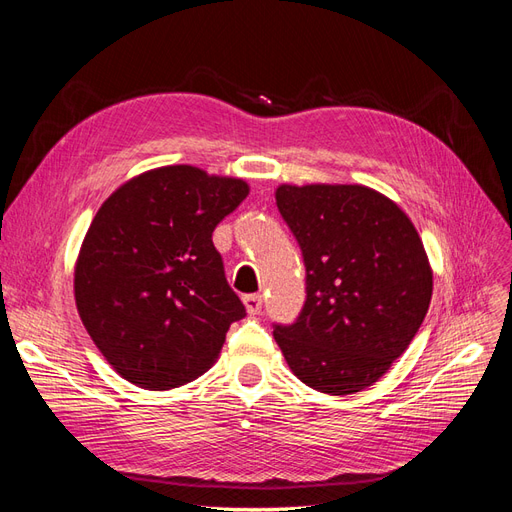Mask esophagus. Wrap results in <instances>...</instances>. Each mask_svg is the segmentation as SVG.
<instances>
[{"instance_id": "34e87169", "label": "esophagus", "mask_w": 512, "mask_h": 512, "mask_svg": "<svg viewBox=\"0 0 512 512\" xmlns=\"http://www.w3.org/2000/svg\"><path fill=\"white\" fill-rule=\"evenodd\" d=\"M243 305H245L247 314H250V316L260 314V309H262V297H260V294H247V297H243Z\"/></svg>"}]
</instances>
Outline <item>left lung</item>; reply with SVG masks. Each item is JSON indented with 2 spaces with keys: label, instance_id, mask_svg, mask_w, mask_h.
I'll return each instance as SVG.
<instances>
[{
  "label": "left lung",
  "instance_id": "1",
  "mask_svg": "<svg viewBox=\"0 0 512 512\" xmlns=\"http://www.w3.org/2000/svg\"><path fill=\"white\" fill-rule=\"evenodd\" d=\"M282 218L305 260L307 299L273 337L309 389L352 395L406 352L431 303L433 271L395 200L361 183H282Z\"/></svg>",
  "mask_w": 512,
  "mask_h": 512
}]
</instances>
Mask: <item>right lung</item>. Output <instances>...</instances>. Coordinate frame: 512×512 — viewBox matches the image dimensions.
I'll return each instance as SVG.
<instances>
[{"instance_id": "add662e5", "label": "right lung", "mask_w": 512, "mask_h": 512, "mask_svg": "<svg viewBox=\"0 0 512 512\" xmlns=\"http://www.w3.org/2000/svg\"><path fill=\"white\" fill-rule=\"evenodd\" d=\"M250 194L239 177L190 164L160 166L108 196L74 265V301L117 374L168 391L218 361L245 316L211 235Z\"/></svg>"}]
</instances>
